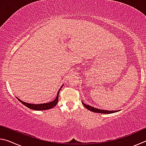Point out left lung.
<instances>
[{
    "label": "left lung",
    "instance_id": "8db88e82",
    "mask_svg": "<svg viewBox=\"0 0 146 146\" xmlns=\"http://www.w3.org/2000/svg\"><path fill=\"white\" fill-rule=\"evenodd\" d=\"M83 104V105L84 107L88 109V110L91 111L95 112V113H104V114H110V113H115L117 112V111H107V110H100V109H98V108H95L94 107H92V106H90L89 105L86 104L84 102H82Z\"/></svg>",
    "mask_w": 146,
    "mask_h": 146
}]
</instances>
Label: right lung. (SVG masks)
Wrapping results in <instances>:
<instances>
[{
    "instance_id": "add662e5",
    "label": "right lung",
    "mask_w": 146,
    "mask_h": 146,
    "mask_svg": "<svg viewBox=\"0 0 146 146\" xmlns=\"http://www.w3.org/2000/svg\"><path fill=\"white\" fill-rule=\"evenodd\" d=\"M62 87V86H61V88H60V90H58L57 95H56V98L52 102H48V103H45V104H29V103H26L25 102H23L21 100H20L19 98H17L18 99L20 102H21L22 104H23L24 106H26L27 108H28L29 109H31V110H38V111H41V110H49V109L53 108V107L56 105V104L58 103V95H59V92H60V89Z\"/></svg>"
}]
</instances>
